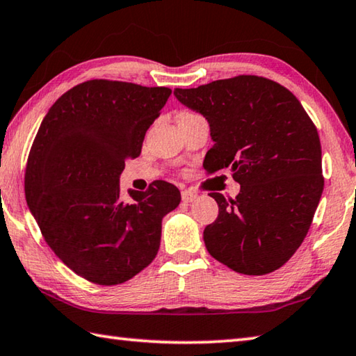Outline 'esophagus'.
Wrapping results in <instances>:
<instances>
[{
    "instance_id": "1",
    "label": "esophagus",
    "mask_w": 356,
    "mask_h": 356,
    "mask_svg": "<svg viewBox=\"0 0 356 356\" xmlns=\"http://www.w3.org/2000/svg\"><path fill=\"white\" fill-rule=\"evenodd\" d=\"M181 198H183L184 203H192L193 200H197V193H193L191 191H183L181 192Z\"/></svg>"
}]
</instances>
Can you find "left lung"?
<instances>
[{
	"mask_svg": "<svg viewBox=\"0 0 356 356\" xmlns=\"http://www.w3.org/2000/svg\"><path fill=\"white\" fill-rule=\"evenodd\" d=\"M209 122L204 169H229L236 198L212 192L218 217L204 227L211 256L236 273L261 276L286 264L310 229L324 189L316 127L290 90L259 76L173 91Z\"/></svg>",
	"mask_w": 356,
	"mask_h": 356,
	"instance_id": "8db88e82",
	"label": "left lung"
}]
</instances>
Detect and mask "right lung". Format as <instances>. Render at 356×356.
Returning <instances> with one entry per match:
<instances>
[{"instance_id":"1","label":"right lung","mask_w":356,"mask_h":356,"mask_svg":"<svg viewBox=\"0 0 356 356\" xmlns=\"http://www.w3.org/2000/svg\"><path fill=\"white\" fill-rule=\"evenodd\" d=\"M172 95L165 86L86 80L44 116L24 173L26 201L56 256L97 285L130 280L156 257L161 221L181 193L167 181L120 198L125 159L140 155L145 131Z\"/></svg>"}]
</instances>
